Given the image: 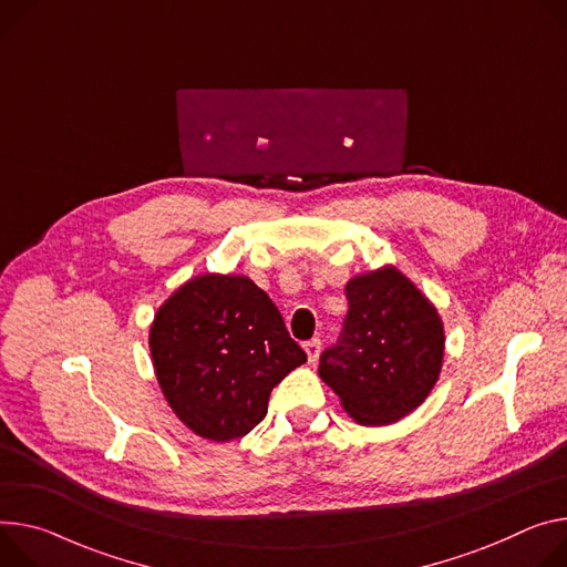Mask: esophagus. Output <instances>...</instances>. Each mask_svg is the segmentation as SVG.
I'll return each instance as SVG.
<instances>
[{"mask_svg":"<svg viewBox=\"0 0 567 567\" xmlns=\"http://www.w3.org/2000/svg\"><path fill=\"white\" fill-rule=\"evenodd\" d=\"M305 352H307V362H317L319 359V352H321V339H310L305 341Z\"/></svg>","mask_w":567,"mask_h":567,"instance_id":"34e87169","label":"esophagus"}]
</instances>
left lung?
<instances>
[{"label": "left lung", "mask_w": 567, "mask_h": 567, "mask_svg": "<svg viewBox=\"0 0 567 567\" xmlns=\"http://www.w3.org/2000/svg\"><path fill=\"white\" fill-rule=\"evenodd\" d=\"M348 315L319 375L362 425H389L432 391L443 362V326L432 302L393 267L346 285Z\"/></svg>", "instance_id": "8db88e82"}]
</instances>
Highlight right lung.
Listing matches in <instances>:
<instances>
[{
  "mask_svg": "<svg viewBox=\"0 0 567 567\" xmlns=\"http://www.w3.org/2000/svg\"><path fill=\"white\" fill-rule=\"evenodd\" d=\"M148 346L176 416L210 441L248 434L274 386L307 362L274 300L246 276L183 285L158 310Z\"/></svg>",
  "mask_w": 567,
  "mask_h": 567,
  "instance_id": "obj_1",
  "label": "right lung"
}]
</instances>
